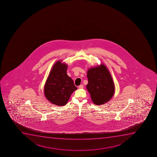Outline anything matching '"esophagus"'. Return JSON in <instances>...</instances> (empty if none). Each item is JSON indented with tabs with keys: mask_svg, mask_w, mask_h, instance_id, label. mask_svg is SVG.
<instances>
[{
	"mask_svg": "<svg viewBox=\"0 0 157 157\" xmlns=\"http://www.w3.org/2000/svg\"><path fill=\"white\" fill-rule=\"evenodd\" d=\"M78 88L79 89H82L83 88V85H80V86H79V87Z\"/></svg>",
	"mask_w": 157,
	"mask_h": 157,
	"instance_id": "1",
	"label": "esophagus"
}]
</instances>
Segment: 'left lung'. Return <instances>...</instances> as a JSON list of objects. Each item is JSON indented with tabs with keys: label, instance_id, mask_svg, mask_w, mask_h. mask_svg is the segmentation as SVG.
<instances>
[{
	"label": "left lung",
	"instance_id": "left-lung-1",
	"mask_svg": "<svg viewBox=\"0 0 157 157\" xmlns=\"http://www.w3.org/2000/svg\"><path fill=\"white\" fill-rule=\"evenodd\" d=\"M88 83L86 86L92 101L96 105L109 101L114 93V85L109 70L101 64L89 69L87 71Z\"/></svg>",
	"mask_w": 157,
	"mask_h": 157
}]
</instances>
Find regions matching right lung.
Listing matches in <instances>:
<instances>
[{"label":"right lung","mask_w":157,"mask_h":157,"mask_svg":"<svg viewBox=\"0 0 157 157\" xmlns=\"http://www.w3.org/2000/svg\"><path fill=\"white\" fill-rule=\"evenodd\" d=\"M68 66L58 61L52 67L44 87L46 98L52 104L59 106L66 105L71 94L77 88L67 74Z\"/></svg>","instance_id":"obj_1"}]
</instances>
